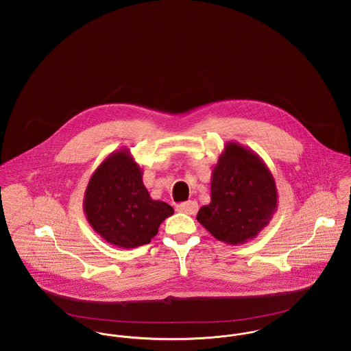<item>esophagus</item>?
<instances>
[{
  "label": "esophagus",
  "instance_id": "34e87169",
  "mask_svg": "<svg viewBox=\"0 0 351 351\" xmlns=\"http://www.w3.org/2000/svg\"><path fill=\"white\" fill-rule=\"evenodd\" d=\"M176 210L180 213H185V215H196L199 210V205L196 201H188V202L179 204L176 206Z\"/></svg>",
  "mask_w": 351,
  "mask_h": 351
}]
</instances>
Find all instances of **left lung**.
<instances>
[{"mask_svg":"<svg viewBox=\"0 0 351 351\" xmlns=\"http://www.w3.org/2000/svg\"><path fill=\"white\" fill-rule=\"evenodd\" d=\"M278 209L275 179L254 151L226 142L212 171L210 202L201 206L197 221L216 239L243 245L254 239Z\"/></svg>","mask_w":351,"mask_h":351,"instance_id":"1","label":"left lung"}]
</instances>
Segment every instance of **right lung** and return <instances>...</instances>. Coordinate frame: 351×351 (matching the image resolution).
<instances>
[{
  "instance_id": "add662e5",
  "label": "right lung",
  "mask_w": 351,
  "mask_h": 351,
  "mask_svg": "<svg viewBox=\"0 0 351 351\" xmlns=\"http://www.w3.org/2000/svg\"><path fill=\"white\" fill-rule=\"evenodd\" d=\"M142 176L130 150L113 151L95 169L84 193L89 225L119 249L150 243L160 223L173 215L167 202L151 199Z\"/></svg>"
}]
</instances>
